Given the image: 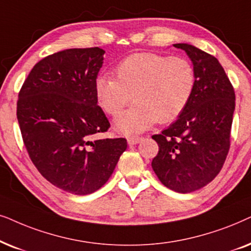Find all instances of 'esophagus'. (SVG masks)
Here are the masks:
<instances>
[{"label": "esophagus", "mask_w": 251, "mask_h": 251, "mask_svg": "<svg viewBox=\"0 0 251 251\" xmlns=\"http://www.w3.org/2000/svg\"><path fill=\"white\" fill-rule=\"evenodd\" d=\"M142 139L143 138H141V136H131V138L127 139V142H128V145H131V146L136 145V143L141 142Z\"/></svg>", "instance_id": "34e87169"}]
</instances>
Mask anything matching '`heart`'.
<instances>
[{"instance_id":"obj_1","label":"heart","mask_w":251,"mask_h":251,"mask_svg":"<svg viewBox=\"0 0 251 251\" xmlns=\"http://www.w3.org/2000/svg\"><path fill=\"white\" fill-rule=\"evenodd\" d=\"M115 72L116 78L96 79L95 95L110 116H118L133 98L135 105L115 120L117 131L126 135L146 131L157 120L162 124L176 120L195 92V68L183 57L139 52L124 58Z\"/></svg>"}]
</instances>
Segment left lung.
Returning <instances> with one entry per match:
<instances>
[{
    "instance_id": "1",
    "label": "left lung",
    "mask_w": 251,
    "mask_h": 251,
    "mask_svg": "<svg viewBox=\"0 0 251 251\" xmlns=\"http://www.w3.org/2000/svg\"><path fill=\"white\" fill-rule=\"evenodd\" d=\"M173 46L193 62L196 87L181 116L152 135L159 150L151 166L163 185L185 194L208 185L222 170L230 146L235 93L216 57L187 43Z\"/></svg>"
}]
</instances>
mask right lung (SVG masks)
<instances>
[{
  "mask_svg": "<svg viewBox=\"0 0 251 251\" xmlns=\"http://www.w3.org/2000/svg\"><path fill=\"white\" fill-rule=\"evenodd\" d=\"M104 52L94 47L47 56L31 70L17 102L33 164L50 183L75 195L101 188L127 148L124 138L94 140L110 127L95 95Z\"/></svg>",
  "mask_w": 251,
  "mask_h": 251,
  "instance_id": "obj_1",
  "label": "right lung"
}]
</instances>
